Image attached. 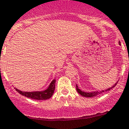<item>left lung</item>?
<instances>
[{
    "label": "left lung",
    "mask_w": 129,
    "mask_h": 129,
    "mask_svg": "<svg viewBox=\"0 0 129 129\" xmlns=\"http://www.w3.org/2000/svg\"><path fill=\"white\" fill-rule=\"evenodd\" d=\"M119 45H121V43H120V41H119ZM117 83H118V81H117V82H116V83L114 84L113 86H111V88H107V89H105V90L94 91H91V92H86V91H82L81 89H79V87H78V86H77V84H76V89H77V91L78 93L81 94V95H82V96H84V97H93V96H97V95L101 94V93H103L104 92H107V91H108L110 90V89H113L114 87H115V86L117 84Z\"/></svg>",
    "instance_id": "1"
}]
</instances>
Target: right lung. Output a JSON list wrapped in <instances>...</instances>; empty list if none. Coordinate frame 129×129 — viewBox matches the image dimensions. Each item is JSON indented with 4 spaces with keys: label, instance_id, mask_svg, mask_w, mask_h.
Segmentation results:
<instances>
[{
    "label": "right lung",
    "instance_id": "1",
    "mask_svg": "<svg viewBox=\"0 0 129 129\" xmlns=\"http://www.w3.org/2000/svg\"><path fill=\"white\" fill-rule=\"evenodd\" d=\"M55 79H54L50 84H49L48 88L43 91H22L19 90L16 88H15L16 91L18 92L19 93L23 96H26L27 98H30L35 100H47V99H50L54 94V90H55Z\"/></svg>",
    "mask_w": 129,
    "mask_h": 129
}]
</instances>
